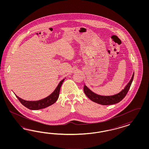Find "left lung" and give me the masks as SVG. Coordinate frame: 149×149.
<instances>
[{
	"mask_svg": "<svg viewBox=\"0 0 149 149\" xmlns=\"http://www.w3.org/2000/svg\"><path fill=\"white\" fill-rule=\"evenodd\" d=\"M133 77H134V73L133 74L131 80L128 83V84L125 87V88L118 94L113 95L101 96V95H97L95 93H93V92H92L90 89H88L86 85H84V91L85 95H87V97L95 103L102 104V105H104L116 104L117 103L120 102V101H121L126 95L127 93H128V91L130 88L132 82L133 80Z\"/></svg>",
	"mask_w": 149,
	"mask_h": 149,
	"instance_id": "1",
	"label": "left lung"
}]
</instances>
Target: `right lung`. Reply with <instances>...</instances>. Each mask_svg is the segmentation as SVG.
<instances>
[{"label": "right lung", "mask_w": 149, "mask_h": 149, "mask_svg": "<svg viewBox=\"0 0 149 149\" xmlns=\"http://www.w3.org/2000/svg\"><path fill=\"white\" fill-rule=\"evenodd\" d=\"M65 79L60 81L58 85L55 90L52 93L51 95L48 96L47 97L45 98L44 99H42L38 101H26L23 99L19 98L18 96L16 95V97L18 98L20 103L29 109L31 110H39L41 109L45 108L47 107H49L51 105L54 104V103L57 101L59 95V91L62 84L63 82Z\"/></svg>", "instance_id": "1"}]
</instances>
